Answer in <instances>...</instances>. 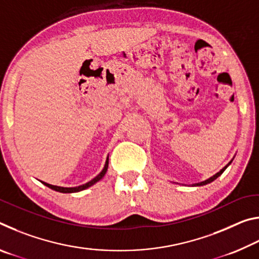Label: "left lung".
I'll use <instances>...</instances> for the list:
<instances>
[{"mask_svg":"<svg viewBox=\"0 0 259 259\" xmlns=\"http://www.w3.org/2000/svg\"><path fill=\"white\" fill-rule=\"evenodd\" d=\"M230 163H231V162H230ZM229 163V164H230ZM229 164H227L226 166H224V168H223L222 170H221V171H219V172H217L216 175H214V176H212V177H210L209 179H207V181H204V182H201V183H198V184H194V186H202V185H207V184H209V183H211V182H213L214 181V179H216V178H218L219 176H221V175L223 174V172H224L225 171V169L227 168V166H229Z\"/></svg>","mask_w":259,"mask_h":259,"instance_id":"left-lung-1","label":"left lung"}]
</instances>
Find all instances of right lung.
Instances as JSON below:
<instances>
[{"mask_svg": "<svg viewBox=\"0 0 259 259\" xmlns=\"http://www.w3.org/2000/svg\"><path fill=\"white\" fill-rule=\"evenodd\" d=\"M107 168H108V157H107V160H106V163H105L104 169L102 170V172H100V174L98 175V176H96V177L93 179V181L88 182L87 184H83V185L77 186V187H60V186L50 185V184H48V183H43V182H42V183L45 184L46 186L51 188V190H55V191H57V192H61V193H75V192H80V191L85 190V188H88V187H90L91 185H94V184L97 183L98 181H100V179H102V178L105 176V174H106Z\"/></svg>", "mask_w": 259, "mask_h": 259, "instance_id": "add662e5", "label": "right lung"}]
</instances>
